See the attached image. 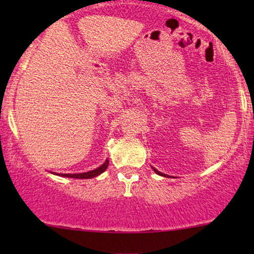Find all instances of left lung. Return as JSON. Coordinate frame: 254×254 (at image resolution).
Returning a JSON list of instances; mask_svg holds the SVG:
<instances>
[{
	"label": "left lung",
	"mask_w": 254,
	"mask_h": 254,
	"mask_svg": "<svg viewBox=\"0 0 254 254\" xmlns=\"http://www.w3.org/2000/svg\"><path fill=\"white\" fill-rule=\"evenodd\" d=\"M151 168H153V171L155 172L156 174H159V176H161V177H170V176H167V174H164V173H161V172H159L157 170H155V168H154V167H151Z\"/></svg>",
	"instance_id": "left-lung-1"
}]
</instances>
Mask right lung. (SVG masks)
I'll return each instance as SVG.
<instances>
[{"label":"right lung","mask_w":254,"mask_h":254,"mask_svg":"<svg viewBox=\"0 0 254 254\" xmlns=\"http://www.w3.org/2000/svg\"><path fill=\"white\" fill-rule=\"evenodd\" d=\"M109 167V159H106V161L104 162L103 165L99 166L98 168H95V170L93 171H89V172H84V173H54V172H51L52 174H56V176H60V177H64V178H75V179H90V178H94V177H98L99 174L104 173L105 171H106V168Z\"/></svg>","instance_id":"add662e5"}]
</instances>
